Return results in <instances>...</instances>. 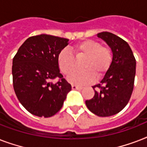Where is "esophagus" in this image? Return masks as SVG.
<instances>
[{"label": "esophagus", "mask_w": 147, "mask_h": 147, "mask_svg": "<svg viewBox=\"0 0 147 147\" xmlns=\"http://www.w3.org/2000/svg\"><path fill=\"white\" fill-rule=\"evenodd\" d=\"M71 88L73 90H82L83 88L82 86H78V85H71Z\"/></svg>", "instance_id": "34e87169"}]
</instances>
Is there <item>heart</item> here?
I'll list each match as a JSON object with an SVG mask.
<instances>
[{
	"label": "heart",
	"instance_id": "obj_1",
	"mask_svg": "<svg viewBox=\"0 0 147 147\" xmlns=\"http://www.w3.org/2000/svg\"><path fill=\"white\" fill-rule=\"evenodd\" d=\"M71 51L76 60L84 59L81 69L82 71L74 73L69 81L74 84L86 85L100 79L107 74L113 61V53L109 47L102 46L98 41L86 40L74 45ZM57 63L60 71L69 76L76 69V60L72 53L66 49L60 51L57 56Z\"/></svg>",
	"mask_w": 147,
	"mask_h": 147
}]
</instances>
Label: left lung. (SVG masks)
I'll return each instance as SVG.
<instances>
[{
	"label": "left lung",
	"mask_w": 147,
	"mask_h": 147,
	"mask_svg": "<svg viewBox=\"0 0 147 147\" xmlns=\"http://www.w3.org/2000/svg\"><path fill=\"white\" fill-rule=\"evenodd\" d=\"M111 47L113 61L100 84L93 86L94 97L85 101L90 111L97 116L117 114L130 100L134 85L136 59L126 41L109 32L98 33Z\"/></svg>",
	"instance_id": "1"
}]
</instances>
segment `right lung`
Returning <instances> with one entry per match:
<instances>
[{
  "label": "right lung",
  "instance_id": "right-lung-1",
  "mask_svg": "<svg viewBox=\"0 0 147 147\" xmlns=\"http://www.w3.org/2000/svg\"><path fill=\"white\" fill-rule=\"evenodd\" d=\"M69 40L41 34L28 38L13 59V85L21 105L30 114L49 117L62 107L71 89L59 71L57 56ZM58 78L56 83L51 81Z\"/></svg>",
  "mask_w": 147,
  "mask_h": 147
}]
</instances>
